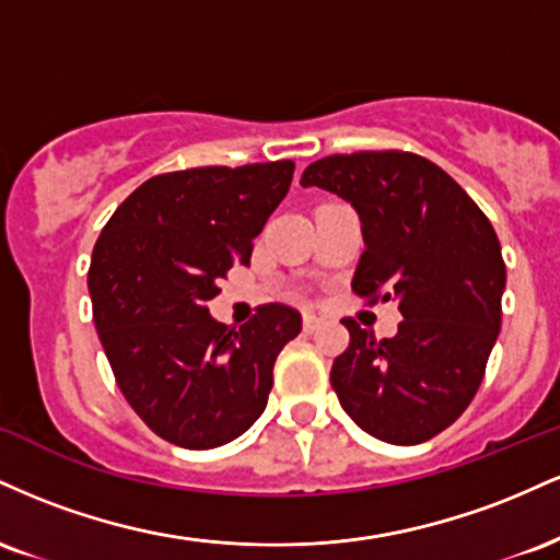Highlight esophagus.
Wrapping results in <instances>:
<instances>
[{"mask_svg": "<svg viewBox=\"0 0 560 560\" xmlns=\"http://www.w3.org/2000/svg\"><path fill=\"white\" fill-rule=\"evenodd\" d=\"M320 326V318L318 316H313V313H305V316H302V329H305L307 334H313Z\"/></svg>", "mask_w": 560, "mask_h": 560, "instance_id": "obj_1", "label": "esophagus"}]
</instances>
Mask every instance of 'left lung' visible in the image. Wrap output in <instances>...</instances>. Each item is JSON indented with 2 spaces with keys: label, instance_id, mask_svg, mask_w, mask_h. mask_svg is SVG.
Returning a JSON list of instances; mask_svg holds the SVG:
<instances>
[{
  "label": "left lung",
  "instance_id": "1",
  "mask_svg": "<svg viewBox=\"0 0 560 560\" xmlns=\"http://www.w3.org/2000/svg\"><path fill=\"white\" fill-rule=\"evenodd\" d=\"M300 184L358 210L352 292L397 300L402 316L389 339L342 320L350 345L331 387L345 413L389 445L432 440L474 400L500 331L505 262L490 218L440 165L402 150L320 158Z\"/></svg>",
  "mask_w": 560,
  "mask_h": 560
}]
</instances>
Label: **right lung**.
<instances>
[{
	"label": "right lung",
	"instance_id": "1",
	"mask_svg": "<svg viewBox=\"0 0 560 560\" xmlns=\"http://www.w3.org/2000/svg\"><path fill=\"white\" fill-rule=\"evenodd\" d=\"M292 160L173 171L133 189L94 244V326L120 392L158 436L210 450L266 410L273 363L302 329L281 302L231 329L210 318L234 262L292 184Z\"/></svg>",
	"mask_w": 560,
	"mask_h": 560
}]
</instances>
